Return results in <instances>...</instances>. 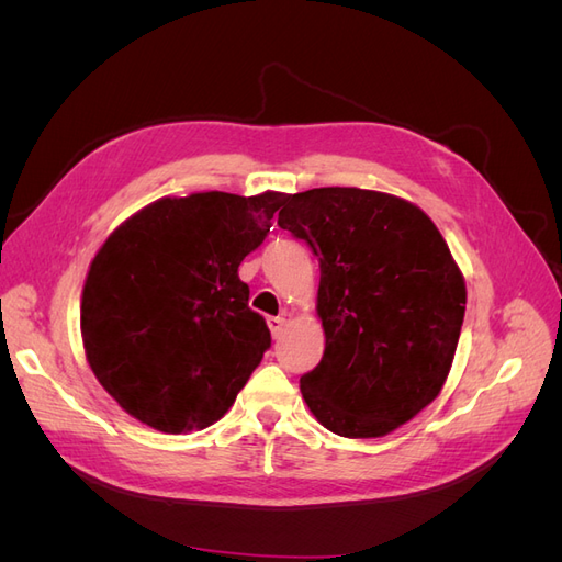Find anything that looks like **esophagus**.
<instances>
[{"mask_svg": "<svg viewBox=\"0 0 562 562\" xmlns=\"http://www.w3.org/2000/svg\"><path fill=\"white\" fill-rule=\"evenodd\" d=\"M267 326H269V333L274 339H279L283 335V328H285V318L281 316H269L267 318Z\"/></svg>", "mask_w": 562, "mask_h": 562, "instance_id": "1", "label": "esophagus"}]
</instances>
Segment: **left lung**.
Instances as JSON below:
<instances>
[{"label":"left lung","instance_id":"obj_1","mask_svg":"<svg viewBox=\"0 0 562 562\" xmlns=\"http://www.w3.org/2000/svg\"><path fill=\"white\" fill-rule=\"evenodd\" d=\"M279 227L321 260L326 349L304 403L337 436L396 431L440 394L462 330L467 283L443 234L415 203L359 187L288 194Z\"/></svg>","mask_w":562,"mask_h":562}]
</instances>
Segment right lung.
Wrapping results in <instances>:
<instances>
[{"mask_svg":"<svg viewBox=\"0 0 562 562\" xmlns=\"http://www.w3.org/2000/svg\"><path fill=\"white\" fill-rule=\"evenodd\" d=\"M285 194L164 196L98 248L81 291V342L124 413L164 434L206 429L260 366L271 335L239 265Z\"/></svg>","mask_w":562,"mask_h":562,"instance_id":"1","label":"right lung"}]
</instances>
